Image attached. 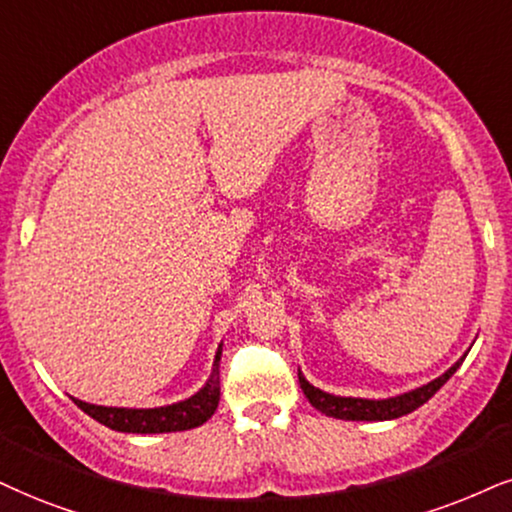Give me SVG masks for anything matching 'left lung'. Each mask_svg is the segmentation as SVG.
<instances>
[{"label":"left lung","instance_id":"obj_1","mask_svg":"<svg viewBox=\"0 0 512 512\" xmlns=\"http://www.w3.org/2000/svg\"><path fill=\"white\" fill-rule=\"evenodd\" d=\"M463 358L456 365H451L444 375L437 377V380L427 382L425 387H418L408 394L394 396V399H380V401H372V399H351V396H334L327 394V391H320L318 387L306 382V377L299 372V384L304 389L306 399L311 401L313 408H318L320 413L330 415V418L337 420H394L401 418V415L413 413L415 408H420L422 403H427L432 399L437 391L449 382V377L460 368Z\"/></svg>","mask_w":512,"mask_h":512}]
</instances>
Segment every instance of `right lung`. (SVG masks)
I'll list each match as a JSON object with an SVG mask.
<instances>
[{"mask_svg": "<svg viewBox=\"0 0 512 512\" xmlns=\"http://www.w3.org/2000/svg\"><path fill=\"white\" fill-rule=\"evenodd\" d=\"M220 353L223 346H218L216 361H213V372L208 382L201 387L197 394L189 399L173 403V406L161 408H109V406H94V403L75 401V406L85 410L90 418L102 425L111 427L116 432L128 434H163V432H182L194 430V427L204 425V422L216 413L220 401Z\"/></svg>", "mask_w": 512, "mask_h": 512, "instance_id": "add662e5", "label": "right lung"}]
</instances>
